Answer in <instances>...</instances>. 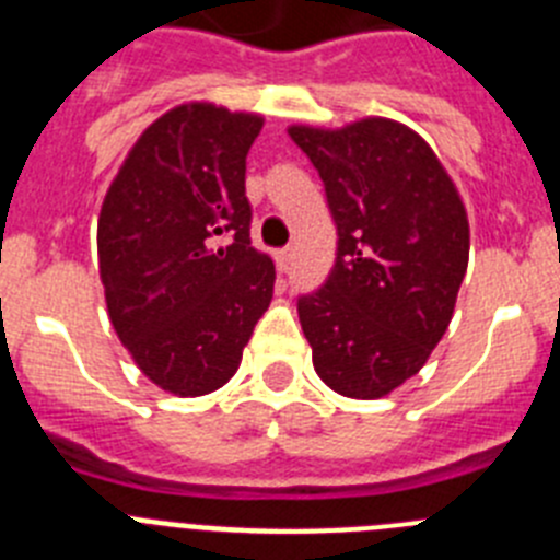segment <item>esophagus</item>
<instances>
[{"mask_svg":"<svg viewBox=\"0 0 560 560\" xmlns=\"http://www.w3.org/2000/svg\"><path fill=\"white\" fill-rule=\"evenodd\" d=\"M291 260H294V253L291 249H277L275 253V264H277V271L283 275V271H289Z\"/></svg>","mask_w":560,"mask_h":560,"instance_id":"34e87169","label":"esophagus"}]
</instances>
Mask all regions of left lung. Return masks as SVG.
<instances>
[{"label": "left lung", "mask_w": 560, "mask_h": 560, "mask_svg": "<svg viewBox=\"0 0 560 560\" xmlns=\"http://www.w3.org/2000/svg\"><path fill=\"white\" fill-rule=\"evenodd\" d=\"M289 136L319 172L338 230L330 277L296 302L314 369L343 397H386L447 332L469 264L466 208L428 141L399 121Z\"/></svg>", "instance_id": "8db88e82"}]
</instances>
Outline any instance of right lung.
Returning <instances> with one entry per match:
<instances>
[{
	"label": "right lung",
	"mask_w": 560,
	"mask_h": 560,
	"mask_svg": "<svg viewBox=\"0 0 560 560\" xmlns=\"http://www.w3.org/2000/svg\"><path fill=\"white\" fill-rule=\"evenodd\" d=\"M258 113L186 102L132 143L100 210L107 316L132 361L174 397L235 374L275 294V264L249 241L246 152Z\"/></svg>",
	"instance_id": "add662e5"
}]
</instances>
